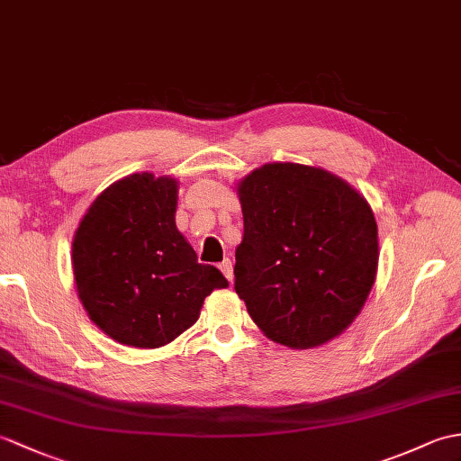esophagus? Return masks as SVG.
Instances as JSON below:
<instances>
[{"instance_id":"esophagus-1","label":"esophagus","mask_w":461,"mask_h":461,"mask_svg":"<svg viewBox=\"0 0 461 461\" xmlns=\"http://www.w3.org/2000/svg\"><path fill=\"white\" fill-rule=\"evenodd\" d=\"M220 271L223 273V276H226V279H228L230 283L233 281V265H231L230 259H223V261L220 263Z\"/></svg>"}]
</instances>
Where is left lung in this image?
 <instances>
[{"mask_svg":"<svg viewBox=\"0 0 461 461\" xmlns=\"http://www.w3.org/2000/svg\"><path fill=\"white\" fill-rule=\"evenodd\" d=\"M238 194L235 293L253 322L293 349L339 336L377 275V221L367 200L328 170L296 163L255 168Z\"/></svg>","mask_w":461,"mask_h":461,"instance_id":"left-lung-1","label":"left lung"}]
</instances>
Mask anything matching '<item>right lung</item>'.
Masks as SVG:
<instances>
[{
	"label": "right lung",
	"instance_id": "add662e5",
	"mask_svg": "<svg viewBox=\"0 0 461 461\" xmlns=\"http://www.w3.org/2000/svg\"><path fill=\"white\" fill-rule=\"evenodd\" d=\"M178 182L137 173L92 202L72 241L78 296L92 322L123 346H167L228 281L202 265L176 230Z\"/></svg>",
	"mask_w": 461,
	"mask_h": 461
}]
</instances>
